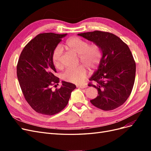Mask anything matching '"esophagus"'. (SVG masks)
<instances>
[{
    "label": "esophagus",
    "mask_w": 151,
    "mask_h": 151,
    "mask_svg": "<svg viewBox=\"0 0 151 151\" xmlns=\"http://www.w3.org/2000/svg\"><path fill=\"white\" fill-rule=\"evenodd\" d=\"M87 87H88V86H87V85H78V86H77V88H81V89L86 88Z\"/></svg>",
    "instance_id": "esophagus-1"
}]
</instances>
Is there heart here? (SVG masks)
Wrapping results in <instances>:
<instances>
[{
    "label": "heart",
    "mask_w": 151,
    "mask_h": 151,
    "mask_svg": "<svg viewBox=\"0 0 151 151\" xmlns=\"http://www.w3.org/2000/svg\"><path fill=\"white\" fill-rule=\"evenodd\" d=\"M65 47L70 51L79 55L81 62L90 69H94L101 62L102 52L96 44L89 45L86 41L79 37H72L67 40ZM63 50L60 46L55 48L52 53V62L57 68L62 67ZM88 75L86 68L80 65L76 68H68L62 74V79L71 83L81 84Z\"/></svg>",
    "instance_id": "heart-1"
}]
</instances>
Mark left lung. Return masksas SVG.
Instances as JSON below:
<instances>
[{
    "instance_id": "8db88e82",
    "label": "left lung",
    "mask_w": 151,
    "mask_h": 151,
    "mask_svg": "<svg viewBox=\"0 0 151 151\" xmlns=\"http://www.w3.org/2000/svg\"><path fill=\"white\" fill-rule=\"evenodd\" d=\"M78 35L98 45L102 52L98 69L89 79L96 83L89 86L98 91L91 103L104 111L120 106L130 95L135 77L136 65L129 47L108 32L94 31Z\"/></svg>"
}]
</instances>
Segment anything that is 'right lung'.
I'll use <instances>...</instances> for the list:
<instances>
[{"label":"right lung","mask_w":151,"mask_h":151,"mask_svg":"<svg viewBox=\"0 0 151 151\" xmlns=\"http://www.w3.org/2000/svg\"><path fill=\"white\" fill-rule=\"evenodd\" d=\"M67 35H38L26 45L18 60L17 76L24 96L35 111L43 115H53L61 111L76 88L75 84L65 81H62L59 89L52 91L51 88L59 83L54 76L57 71L52 53Z\"/></svg>","instance_id":"add662e5"}]
</instances>
